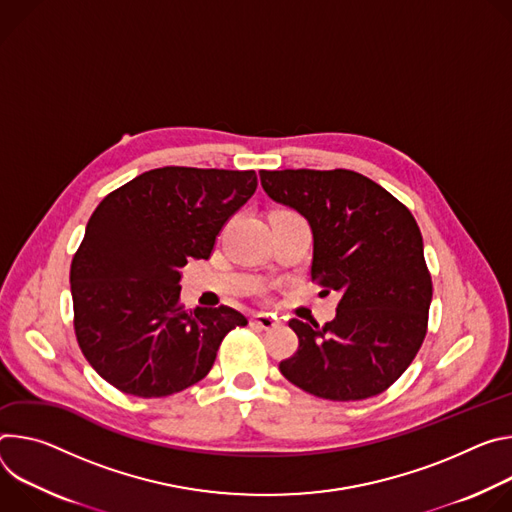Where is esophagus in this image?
Returning a JSON list of instances; mask_svg holds the SVG:
<instances>
[{
	"label": "esophagus",
	"instance_id": "obj_1",
	"mask_svg": "<svg viewBox=\"0 0 512 512\" xmlns=\"http://www.w3.org/2000/svg\"><path fill=\"white\" fill-rule=\"evenodd\" d=\"M252 323H256L262 329H274L278 325V319L270 313H256L252 315Z\"/></svg>",
	"mask_w": 512,
	"mask_h": 512
}]
</instances>
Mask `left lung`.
<instances>
[{"label":"left lung","instance_id":"8db88e82","mask_svg":"<svg viewBox=\"0 0 512 512\" xmlns=\"http://www.w3.org/2000/svg\"><path fill=\"white\" fill-rule=\"evenodd\" d=\"M264 193L313 234L311 278L337 293L333 321L291 319L299 350L282 376L319 399L384 392L417 356L431 305L423 238L411 211L354 170H260Z\"/></svg>","mask_w":512,"mask_h":512}]
</instances>
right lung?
Wrapping results in <instances>:
<instances>
[{
    "label": "right lung",
    "instance_id": "add662e5",
    "mask_svg": "<svg viewBox=\"0 0 512 512\" xmlns=\"http://www.w3.org/2000/svg\"><path fill=\"white\" fill-rule=\"evenodd\" d=\"M256 187L254 170L164 166L97 205L71 264V295L79 348L103 380L152 399L207 376L221 339L248 319L223 305L187 311L181 268L209 258Z\"/></svg>",
    "mask_w": 512,
    "mask_h": 512
}]
</instances>
